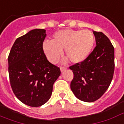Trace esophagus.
Here are the masks:
<instances>
[{
  "mask_svg": "<svg viewBox=\"0 0 124 124\" xmlns=\"http://www.w3.org/2000/svg\"><path fill=\"white\" fill-rule=\"evenodd\" d=\"M66 70V67H60V71H64V70Z\"/></svg>",
  "mask_w": 124,
  "mask_h": 124,
  "instance_id": "1",
  "label": "esophagus"
}]
</instances>
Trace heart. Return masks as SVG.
<instances>
[{"mask_svg": "<svg viewBox=\"0 0 124 124\" xmlns=\"http://www.w3.org/2000/svg\"><path fill=\"white\" fill-rule=\"evenodd\" d=\"M95 36L89 30L66 29L55 33L52 41H45L43 49L47 59L56 64L64 54L73 63H80L89 56L95 44Z\"/></svg>", "mask_w": 124, "mask_h": 124, "instance_id": "b5f03b06", "label": "heart"}]
</instances>
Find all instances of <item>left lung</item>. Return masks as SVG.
I'll return each instance as SVG.
<instances>
[{"label":"left lung","instance_id":"obj_1","mask_svg":"<svg viewBox=\"0 0 124 124\" xmlns=\"http://www.w3.org/2000/svg\"><path fill=\"white\" fill-rule=\"evenodd\" d=\"M94 50L86 59L70 67L74 73L70 88L78 99L87 102L97 101L110 86L114 71V48L102 32L93 31Z\"/></svg>","mask_w":124,"mask_h":124}]
</instances>
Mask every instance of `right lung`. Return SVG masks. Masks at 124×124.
<instances>
[{"mask_svg":"<svg viewBox=\"0 0 124 124\" xmlns=\"http://www.w3.org/2000/svg\"><path fill=\"white\" fill-rule=\"evenodd\" d=\"M45 31L33 29L18 38L8 58L12 89L20 101L32 107L42 106L48 101L53 84L61 73L44 53Z\"/></svg>","mask_w":124,"mask_h":124,"instance_id":"right-lung-1","label":"right lung"}]
</instances>
